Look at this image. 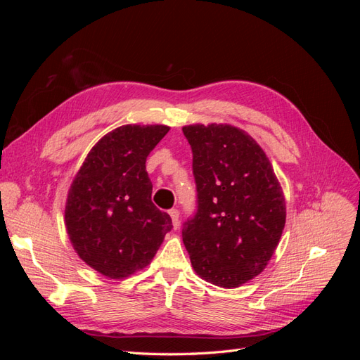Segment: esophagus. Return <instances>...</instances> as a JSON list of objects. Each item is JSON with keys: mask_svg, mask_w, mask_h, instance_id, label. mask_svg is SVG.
I'll list each match as a JSON object with an SVG mask.
<instances>
[{"mask_svg": "<svg viewBox=\"0 0 360 360\" xmlns=\"http://www.w3.org/2000/svg\"><path fill=\"white\" fill-rule=\"evenodd\" d=\"M169 216H171V219H172L174 228H179V224H180V210L179 209H171L169 210Z\"/></svg>", "mask_w": 360, "mask_h": 360, "instance_id": "obj_1", "label": "esophagus"}]
</instances>
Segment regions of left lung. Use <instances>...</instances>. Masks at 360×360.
<instances>
[{"label":"left lung","instance_id":"left-lung-1","mask_svg":"<svg viewBox=\"0 0 360 360\" xmlns=\"http://www.w3.org/2000/svg\"><path fill=\"white\" fill-rule=\"evenodd\" d=\"M192 148L197 212L181 237L193 270L236 288L267 266L285 226V198L266 153L230 124L184 126Z\"/></svg>","mask_w":360,"mask_h":360}]
</instances>
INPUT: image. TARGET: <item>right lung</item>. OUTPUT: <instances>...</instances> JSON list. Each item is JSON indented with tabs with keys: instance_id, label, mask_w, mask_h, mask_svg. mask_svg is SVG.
Instances as JSON below:
<instances>
[{
	"instance_id": "obj_1",
	"label": "right lung",
	"mask_w": 360,
	"mask_h": 360,
	"mask_svg": "<svg viewBox=\"0 0 360 360\" xmlns=\"http://www.w3.org/2000/svg\"><path fill=\"white\" fill-rule=\"evenodd\" d=\"M168 126H122L97 143L72 183L66 228L76 252L99 274L122 279L144 269L171 231L151 201L146 160Z\"/></svg>"
}]
</instances>
